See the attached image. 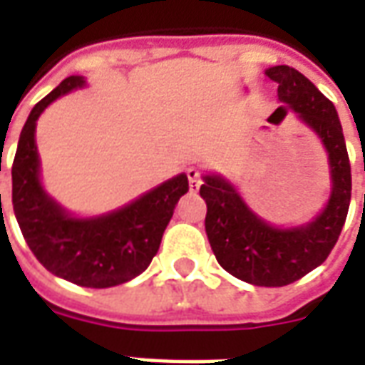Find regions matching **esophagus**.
I'll list each match as a JSON object with an SVG mask.
<instances>
[{"instance_id":"1","label":"esophagus","mask_w":365,"mask_h":365,"mask_svg":"<svg viewBox=\"0 0 365 365\" xmlns=\"http://www.w3.org/2000/svg\"><path fill=\"white\" fill-rule=\"evenodd\" d=\"M185 174H187V180H190V187H191V191H195V190H199V187H201V183H203V180H201V172H199L197 168H187V172H185Z\"/></svg>"}]
</instances>
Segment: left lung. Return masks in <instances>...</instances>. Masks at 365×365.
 Returning <instances> with one entry per match:
<instances>
[{"mask_svg":"<svg viewBox=\"0 0 365 365\" xmlns=\"http://www.w3.org/2000/svg\"><path fill=\"white\" fill-rule=\"evenodd\" d=\"M266 76L277 83V97L285 103L275 113L291 109L327 148L332 180L329 203L311 222L279 229L254 213L235 185L221 175H203L199 193L207 203L205 230L217 262L246 283L282 287L301 279L329 258L348 215L352 174L332 101L295 68L285 64L268 68Z\"/></svg>","mask_w":365,"mask_h":365,"instance_id":"left-lung-1","label":"left lung"}]
</instances>
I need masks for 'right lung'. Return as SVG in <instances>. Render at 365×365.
<instances>
[{"label":"right lung","instance_id":"1","mask_svg":"<svg viewBox=\"0 0 365 365\" xmlns=\"http://www.w3.org/2000/svg\"><path fill=\"white\" fill-rule=\"evenodd\" d=\"M83 86L82 76H70L33 107L13 160V211L31 252L44 268L76 285L103 289L130 282L150 266L190 183L185 174L175 175L133 203L90 219L62 209L41 183L36 119L54 99Z\"/></svg>","mask_w":365,"mask_h":365}]
</instances>
